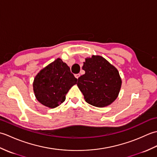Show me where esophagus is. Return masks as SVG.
I'll use <instances>...</instances> for the list:
<instances>
[{"label":"esophagus","mask_w":157,"mask_h":157,"mask_svg":"<svg viewBox=\"0 0 157 157\" xmlns=\"http://www.w3.org/2000/svg\"><path fill=\"white\" fill-rule=\"evenodd\" d=\"M79 76H80V75H79V73H78V74H75V77L77 79H78L79 78Z\"/></svg>","instance_id":"34e87169"}]
</instances>
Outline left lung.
<instances>
[{
	"label": "left lung",
	"mask_w": 157,
	"mask_h": 157,
	"mask_svg": "<svg viewBox=\"0 0 157 157\" xmlns=\"http://www.w3.org/2000/svg\"><path fill=\"white\" fill-rule=\"evenodd\" d=\"M85 74L78 79L79 89L86 102L97 107L111 105L117 98L121 86L118 70L101 56L86 59Z\"/></svg>",
	"instance_id": "obj_1"
}]
</instances>
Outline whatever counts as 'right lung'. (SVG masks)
I'll use <instances>...</instances> for the list:
<instances>
[{
  "label": "right lung",
  "instance_id": "add662e5",
  "mask_svg": "<svg viewBox=\"0 0 157 157\" xmlns=\"http://www.w3.org/2000/svg\"><path fill=\"white\" fill-rule=\"evenodd\" d=\"M77 81L67 65L58 58L36 75L33 88L36 99L53 109L65 101L67 93Z\"/></svg>",
  "mask_w": 157,
  "mask_h": 157
}]
</instances>
